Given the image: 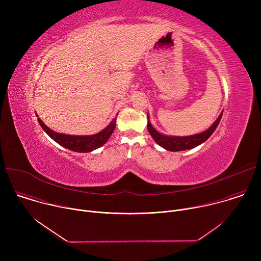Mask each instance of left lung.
Segmentation results:
<instances>
[{
  "mask_svg": "<svg viewBox=\"0 0 261 261\" xmlns=\"http://www.w3.org/2000/svg\"><path fill=\"white\" fill-rule=\"evenodd\" d=\"M223 115V111L220 114L219 118L216 120V122L204 132L196 135H191V136H166L158 131H156L153 126L150 123V120H148V115H147V130L150 132L151 136L153 139L158 143L160 146L164 147L167 151L171 152H178V151H185V150H189V148H193L200 143L204 142L216 130L218 127L221 118Z\"/></svg>",
  "mask_w": 261,
  "mask_h": 261,
  "instance_id": "left-lung-1",
  "label": "left lung"
}]
</instances>
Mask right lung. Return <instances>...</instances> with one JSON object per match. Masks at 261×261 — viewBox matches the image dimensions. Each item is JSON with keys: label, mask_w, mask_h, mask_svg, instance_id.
<instances>
[{"label": "right lung", "mask_w": 261, "mask_h": 261, "mask_svg": "<svg viewBox=\"0 0 261 261\" xmlns=\"http://www.w3.org/2000/svg\"><path fill=\"white\" fill-rule=\"evenodd\" d=\"M118 117V115H117ZM38 122L42 129L59 144L62 146L68 148L70 151L73 152H77V153H89L92 152L96 148L102 146L110 137V135L113 134L115 128H116V123H117V118L113 120L104 130L101 132L94 134V135H89V136H77V135H66V134H61L54 132L50 130L48 127H46L40 119H38Z\"/></svg>", "instance_id": "right-lung-1"}]
</instances>
